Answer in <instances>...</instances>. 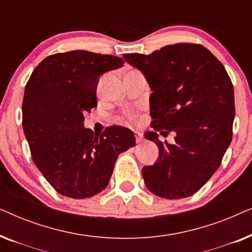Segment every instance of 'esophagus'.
<instances>
[{
	"label": "esophagus",
	"mask_w": 252,
	"mask_h": 252,
	"mask_svg": "<svg viewBox=\"0 0 252 252\" xmlns=\"http://www.w3.org/2000/svg\"><path fill=\"white\" fill-rule=\"evenodd\" d=\"M135 139H136V143H141V142H142V141H143L142 133L135 132Z\"/></svg>",
	"instance_id": "34e87169"
}]
</instances>
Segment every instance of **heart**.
Wrapping results in <instances>:
<instances>
[{
    "label": "heart",
    "mask_w": 252,
    "mask_h": 252,
    "mask_svg": "<svg viewBox=\"0 0 252 252\" xmlns=\"http://www.w3.org/2000/svg\"><path fill=\"white\" fill-rule=\"evenodd\" d=\"M125 118L128 120L130 123H134L136 122L137 118H139V115H137V112L135 110H127L125 112Z\"/></svg>",
    "instance_id": "b5f03b06"
}]
</instances>
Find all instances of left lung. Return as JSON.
<instances>
[{"label": "left lung", "mask_w": 252, "mask_h": 252, "mask_svg": "<svg viewBox=\"0 0 252 252\" xmlns=\"http://www.w3.org/2000/svg\"><path fill=\"white\" fill-rule=\"evenodd\" d=\"M124 60L146 77L151 126L144 137L159 156L142 168L147 188L167 199L188 197L204 186L221 164L233 136V84L223 65L202 44L177 43L150 55L126 54ZM176 132V143L163 144Z\"/></svg>", "instance_id": "1"}]
</instances>
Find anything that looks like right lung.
<instances>
[{"label": "right lung", "instance_id": "obj_1", "mask_svg": "<svg viewBox=\"0 0 252 252\" xmlns=\"http://www.w3.org/2000/svg\"><path fill=\"white\" fill-rule=\"evenodd\" d=\"M123 58L73 50L50 55L31 74L23 99V128L34 164L61 195L88 198L109 184L118 155L135 146L132 130L108 127L101 135L84 127L97 106L99 75Z\"/></svg>", "mask_w": 252, "mask_h": 252}]
</instances>
